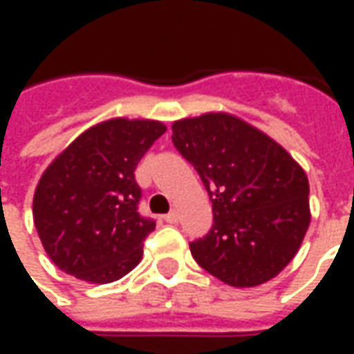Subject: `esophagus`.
I'll use <instances>...</instances> for the list:
<instances>
[{"mask_svg": "<svg viewBox=\"0 0 354 354\" xmlns=\"http://www.w3.org/2000/svg\"><path fill=\"white\" fill-rule=\"evenodd\" d=\"M165 222L167 223H178V212L176 210H172L169 214L165 216Z\"/></svg>", "mask_w": 354, "mask_h": 354, "instance_id": "1", "label": "esophagus"}]
</instances>
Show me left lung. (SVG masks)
Masks as SVG:
<instances>
[{"mask_svg":"<svg viewBox=\"0 0 354 354\" xmlns=\"http://www.w3.org/2000/svg\"><path fill=\"white\" fill-rule=\"evenodd\" d=\"M172 142L212 201V230L189 245L195 261L235 288L271 281L311 222L304 169L273 138L223 111L174 121Z\"/></svg>","mask_w":354,"mask_h":354,"instance_id":"8db88e82","label":"left lung"}]
</instances>
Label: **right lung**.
Listing matches in <instances>:
<instances>
[{"label":"right lung","mask_w":354,"mask_h":354,"mask_svg":"<svg viewBox=\"0 0 354 354\" xmlns=\"http://www.w3.org/2000/svg\"><path fill=\"white\" fill-rule=\"evenodd\" d=\"M165 131L151 119H108L45 169L34 193V223L58 269L108 284L138 266L155 222L140 216L134 170Z\"/></svg>","instance_id":"obj_1"}]
</instances>
